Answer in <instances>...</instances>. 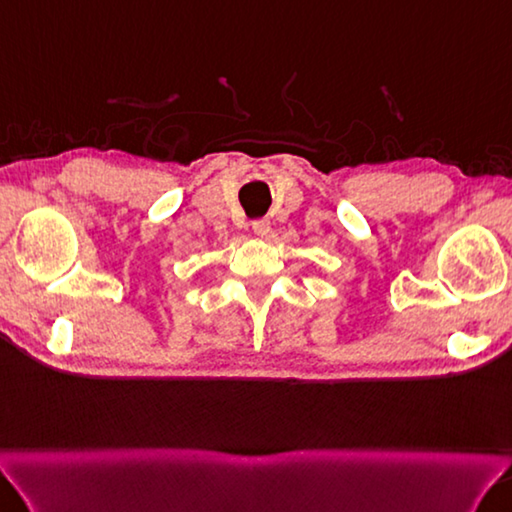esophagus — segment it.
<instances>
[{
    "instance_id": "obj_1",
    "label": "esophagus",
    "mask_w": 512,
    "mask_h": 512,
    "mask_svg": "<svg viewBox=\"0 0 512 512\" xmlns=\"http://www.w3.org/2000/svg\"><path fill=\"white\" fill-rule=\"evenodd\" d=\"M252 229H254V234H256V236L265 238V236L269 234L271 223L267 221V218H258V221H254V223H252Z\"/></svg>"
}]
</instances>
